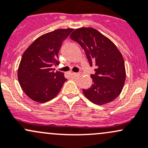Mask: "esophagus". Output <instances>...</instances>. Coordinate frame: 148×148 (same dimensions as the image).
Masks as SVG:
<instances>
[{
    "label": "esophagus",
    "instance_id": "34e87169",
    "mask_svg": "<svg viewBox=\"0 0 148 148\" xmlns=\"http://www.w3.org/2000/svg\"><path fill=\"white\" fill-rule=\"evenodd\" d=\"M71 75L73 77H78V78L81 77V74H79V73H72Z\"/></svg>",
    "mask_w": 148,
    "mask_h": 148
}]
</instances>
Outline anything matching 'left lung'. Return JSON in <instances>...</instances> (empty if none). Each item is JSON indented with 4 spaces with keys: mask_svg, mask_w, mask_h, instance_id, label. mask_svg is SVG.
I'll list each match as a JSON object with an SVG mask.
<instances>
[{
    "mask_svg": "<svg viewBox=\"0 0 148 148\" xmlns=\"http://www.w3.org/2000/svg\"><path fill=\"white\" fill-rule=\"evenodd\" d=\"M70 38L84 50L90 66H94L91 75L93 84L83 89L87 99L97 105H103L119 96L125 80V69L121 52L108 37L92 27L75 29Z\"/></svg>",
    "mask_w": 148,
    "mask_h": 148,
    "instance_id": "1",
    "label": "left lung"
}]
</instances>
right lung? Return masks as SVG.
<instances>
[{
  "label": "right lung",
  "instance_id": "right-lung-1",
  "mask_svg": "<svg viewBox=\"0 0 148 148\" xmlns=\"http://www.w3.org/2000/svg\"><path fill=\"white\" fill-rule=\"evenodd\" d=\"M73 29H59L36 39L22 56L18 71L23 91L32 100L45 103L54 99L66 81L64 73L54 72L59 64L58 54L62 42Z\"/></svg>",
  "mask_w": 148,
  "mask_h": 148
}]
</instances>
